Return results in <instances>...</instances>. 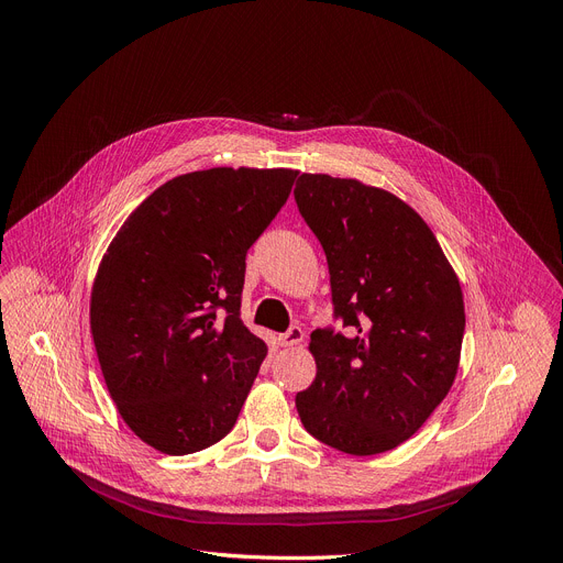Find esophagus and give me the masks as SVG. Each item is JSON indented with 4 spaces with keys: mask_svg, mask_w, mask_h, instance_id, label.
<instances>
[{
    "mask_svg": "<svg viewBox=\"0 0 563 563\" xmlns=\"http://www.w3.org/2000/svg\"><path fill=\"white\" fill-rule=\"evenodd\" d=\"M306 338V333L301 331V327H291L287 333L278 335V344L280 346H294V344H301Z\"/></svg>",
    "mask_w": 563,
    "mask_h": 563,
    "instance_id": "34e87169",
    "label": "esophagus"
}]
</instances>
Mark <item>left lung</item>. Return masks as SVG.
Listing matches in <instances>:
<instances>
[{
  "label": "left lung",
  "mask_w": 563,
  "mask_h": 563,
  "mask_svg": "<svg viewBox=\"0 0 563 563\" xmlns=\"http://www.w3.org/2000/svg\"><path fill=\"white\" fill-rule=\"evenodd\" d=\"M299 212L327 253L335 317L314 331L312 386L297 395L308 433L372 456L399 448L454 386L465 331L456 272L424 219L353 177L303 173Z\"/></svg>",
  "instance_id": "left-lung-1"
}]
</instances>
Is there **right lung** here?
I'll use <instances>...</instances> for the list:
<instances>
[{"instance_id":"obj_1","label":"right lung","mask_w":563,"mask_h":563,"mask_svg":"<svg viewBox=\"0 0 563 563\" xmlns=\"http://www.w3.org/2000/svg\"><path fill=\"white\" fill-rule=\"evenodd\" d=\"M299 170L207 168L147 196L111 240L91 287V335L125 424L162 454L219 442L266 344L240 317L246 251Z\"/></svg>"}]
</instances>
